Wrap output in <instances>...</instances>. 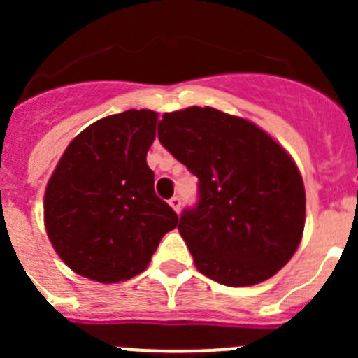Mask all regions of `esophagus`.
I'll return each mask as SVG.
<instances>
[{"mask_svg":"<svg viewBox=\"0 0 358 358\" xmlns=\"http://www.w3.org/2000/svg\"><path fill=\"white\" fill-rule=\"evenodd\" d=\"M169 204L173 208V211H176V213H179V211H181V199L177 197V195H173V197L170 199Z\"/></svg>","mask_w":358,"mask_h":358,"instance_id":"esophagus-1","label":"esophagus"}]
</instances>
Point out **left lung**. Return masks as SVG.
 Masks as SVG:
<instances>
[{"instance_id": "1", "label": "left lung", "mask_w": 358, "mask_h": 358, "mask_svg": "<svg viewBox=\"0 0 358 358\" xmlns=\"http://www.w3.org/2000/svg\"><path fill=\"white\" fill-rule=\"evenodd\" d=\"M161 145L199 179L179 218L199 273L227 287L262 283L292 258L305 227V186L285 148L213 107L164 113Z\"/></svg>"}]
</instances>
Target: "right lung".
Returning a JSON list of instances; mask_svg holds the SVG:
<instances>
[{"instance_id":"right-lung-1","label":"right lung","mask_w":358,"mask_h":358,"mask_svg":"<svg viewBox=\"0 0 358 358\" xmlns=\"http://www.w3.org/2000/svg\"><path fill=\"white\" fill-rule=\"evenodd\" d=\"M157 113L131 109L91 123L68 145L44 194V226L57 255L84 278L118 283L143 273L177 226L154 192L147 152Z\"/></svg>"}]
</instances>
